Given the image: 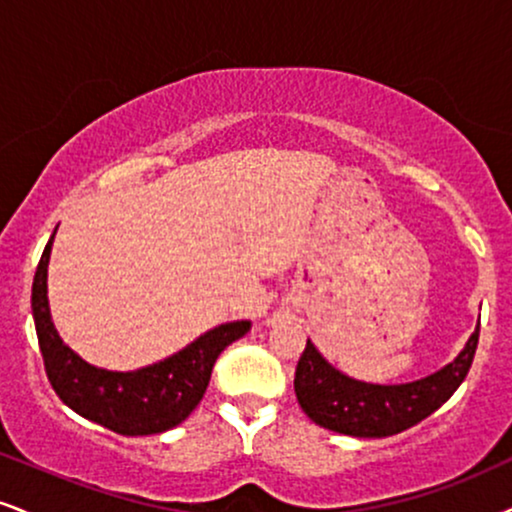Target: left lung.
<instances>
[{
  "label": "left lung",
  "mask_w": 512,
  "mask_h": 512,
  "mask_svg": "<svg viewBox=\"0 0 512 512\" xmlns=\"http://www.w3.org/2000/svg\"><path fill=\"white\" fill-rule=\"evenodd\" d=\"M477 342L479 325L463 351L432 375L406 384H370L327 363L308 339L296 365V399L308 418L325 430L361 439L391 437L418 425L451 399L468 375Z\"/></svg>",
  "instance_id": "obj_1"
}]
</instances>
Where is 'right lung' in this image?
Masks as SVG:
<instances>
[{"label": "right lung", "mask_w": 512, "mask_h": 512, "mask_svg": "<svg viewBox=\"0 0 512 512\" xmlns=\"http://www.w3.org/2000/svg\"><path fill=\"white\" fill-rule=\"evenodd\" d=\"M56 230L44 246L33 280V318L49 382L82 418L125 437H147L178 427L199 406L220 351L251 330L249 320L213 327L185 349L128 372L97 368L63 344L52 323L47 268Z\"/></svg>", "instance_id": "obj_1"}]
</instances>
